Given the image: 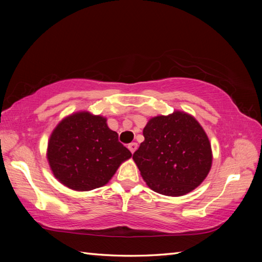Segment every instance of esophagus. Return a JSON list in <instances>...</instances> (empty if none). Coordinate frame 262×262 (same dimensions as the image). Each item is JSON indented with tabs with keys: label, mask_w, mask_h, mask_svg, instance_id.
<instances>
[{
	"label": "esophagus",
	"mask_w": 262,
	"mask_h": 262,
	"mask_svg": "<svg viewBox=\"0 0 262 262\" xmlns=\"http://www.w3.org/2000/svg\"><path fill=\"white\" fill-rule=\"evenodd\" d=\"M137 143H130V144H128V148H129V151L132 152V153H134L136 149H137Z\"/></svg>",
	"instance_id": "34e87169"
}]
</instances>
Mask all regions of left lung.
Wrapping results in <instances>:
<instances>
[{
	"mask_svg": "<svg viewBox=\"0 0 262 262\" xmlns=\"http://www.w3.org/2000/svg\"><path fill=\"white\" fill-rule=\"evenodd\" d=\"M143 135L145 140L133 160L153 191L183 196L208 176L213 162L210 142L193 116L176 110L168 116L153 117Z\"/></svg>",
	"mask_w": 262,
	"mask_h": 262,
	"instance_id": "left-lung-1",
	"label": "left lung"
}]
</instances>
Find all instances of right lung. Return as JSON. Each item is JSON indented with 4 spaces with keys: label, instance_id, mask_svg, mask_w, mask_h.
<instances>
[{
    "label": "right lung",
    "instance_id": "right-lung-1",
    "mask_svg": "<svg viewBox=\"0 0 262 262\" xmlns=\"http://www.w3.org/2000/svg\"><path fill=\"white\" fill-rule=\"evenodd\" d=\"M132 153L107 125V118L77 111L58 122L47 146L54 177L72 190L89 191L107 185Z\"/></svg>",
    "mask_w": 262,
    "mask_h": 262
}]
</instances>
